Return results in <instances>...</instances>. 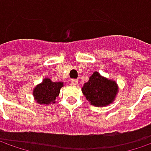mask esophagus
<instances>
[{"mask_svg": "<svg viewBox=\"0 0 151 151\" xmlns=\"http://www.w3.org/2000/svg\"><path fill=\"white\" fill-rule=\"evenodd\" d=\"M78 83V81L77 79H72L71 80V84L72 85H73V86H76L77 84Z\"/></svg>", "mask_w": 151, "mask_h": 151, "instance_id": "34e87169", "label": "esophagus"}]
</instances>
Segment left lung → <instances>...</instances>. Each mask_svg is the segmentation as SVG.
Instances as JSON below:
<instances>
[{"label": "left lung", "mask_w": 151, "mask_h": 151, "mask_svg": "<svg viewBox=\"0 0 151 151\" xmlns=\"http://www.w3.org/2000/svg\"><path fill=\"white\" fill-rule=\"evenodd\" d=\"M82 92L86 99L94 106H106L111 104L118 93V86L114 80L108 79L95 71L85 83Z\"/></svg>", "instance_id": "obj_1"}]
</instances>
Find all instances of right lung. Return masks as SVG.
Instances as JSON below:
<instances>
[{
    "label": "right lung",
    "mask_w": 151,
    "mask_h": 151,
    "mask_svg": "<svg viewBox=\"0 0 151 151\" xmlns=\"http://www.w3.org/2000/svg\"><path fill=\"white\" fill-rule=\"evenodd\" d=\"M63 85V82H52L49 78H45L42 83L36 85L33 89L34 99L40 105L55 103Z\"/></svg>",
    "instance_id": "add662e5"
}]
</instances>
